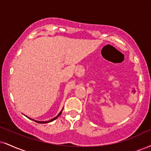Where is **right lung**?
Masks as SVG:
<instances>
[{"label":"right lung","instance_id":"right-lung-1","mask_svg":"<svg viewBox=\"0 0 151 151\" xmlns=\"http://www.w3.org/2000/svg\"><path fill=\"white\" fill-rule=\"evenodd\" d=\"M61 112H62V111H61L60 113H59L58 114V115H57V117H55V118H54L53 119H52V120H49V121H37V120H33V119H31V118H30L31 120H33V121H35V122H38V123H40V124H42V123H47V122H52V121H53V120H55V119H57V118H58V117L59 116V115H61ZM28 118V117H27Z\"/></svg>","mask_w":151,"mask_h":151}]
</instances>
